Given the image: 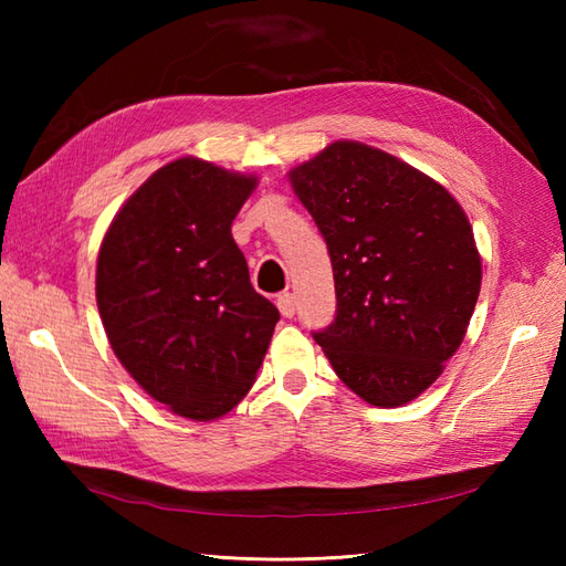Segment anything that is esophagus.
Instances as JSON below:
<instances>
[{"label": "esophagus", "instance_id": "esophagus-1", "mask_svg": "<svg viewBox=\"0 0 566 566\" xmlns=\"http://www.w3.org/2000/svg\"><path fill=\"white\" fill-rule=\"evenodd\" d=\"M276 306H280L284 318H292L296 314V296L292 292H282L276 296Z\"/></svg>", "mask_w": 566, "mask_h": 566}]
</instances>
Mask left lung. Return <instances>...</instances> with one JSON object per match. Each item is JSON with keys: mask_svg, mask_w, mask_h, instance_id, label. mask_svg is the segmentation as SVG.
<instances>
[{"mask_svg": "<svg viewBox=\"0 0 566 566\" xmlns=\"http://www.w3.org/2000/svg\"><path fill=\"white\" fill-rule=\"evenodd\" d=\"M290 179L333 264L335 318L314 340L367 403L413 401L460 347L482 290L462 207L411 165L355 140L331 143Z\"/></svg>", "mask_w": 566, "mask_h": 566, "instance_id": "left-lung-1", "label": "left lung"}]
</instances>
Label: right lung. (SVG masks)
I'll return each instance as SVG.
<instances>
[{
  "mask_svg": "<svg viewBox=\"0 0 566 566\" xmlns=\"http://www.w3.org/2000/svg\"><path fill=\"white\" fill-rule=\"evenodd\" d=\"M255 185L179 158L138 187L99 248L97 306L112 350L155 401L191 420L243 399L280 321L231 235Z\"/></svg>",
  "mask_w": 566,
  "mask_h": 566,
  "instance_id": "obj_1",
  "label": "right lung"
}]
</instances>
